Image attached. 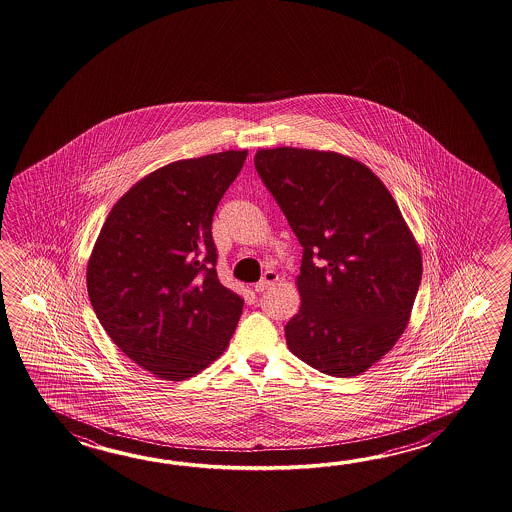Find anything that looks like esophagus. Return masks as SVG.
I'll list each match as a JSON object with an SVG mask.
<instances>
[{
	"label": "esophagus",
	"mask_w": 512,
	"mask_h": 512,
	"mask_svg": "<svg viewBox=\"0 0 512 512\" xmlns=\"http://www.w3.org/2000/svg\"><path fill=\"white\" fill-rule=\"evenodd\" d=\"M276 282H278V274L274 271H265V274L261 276L260 282L254 285V291L256 293H263V291H267Z\"/></svg>",
	"instance_id": "obj_1"
}]
</instances>
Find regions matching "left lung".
<instances>
[{
  "mask_svg": "<svg viewBox=\"0 0 512 512\" xmlns=\"http://www.w3.org/2000/svg\"><path fill=\"white\" fill-rule=\"evenodd\" d=\"M254 164L304 247L287 346L327 375H360L410 322L423 274L412 230L381 179L353 157L282 146L258 150Z\"/></svg>",
  "mask_w": 512,
  "mask_h": 512,
  "instance_id": "8db88e82",
  "label": "left lung"
}]
</instances>
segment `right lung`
<instances>
[{"label":"right lung","mask_w":512,"mask_h":512,"mask_svg":"<svg viewBox=\"0 0 512 512\" xmlns=\"http://www.w3.org/2000/svg\"><path fill=\"white\" fill-rule=\"evenodd\" d=\"M247 150L166 164L120 197L87 261L108 337L164 381H185L229 346L243 309L219 282L212 218Z\"/></svg>","instance_id":"obj_1"}]
</instances>
